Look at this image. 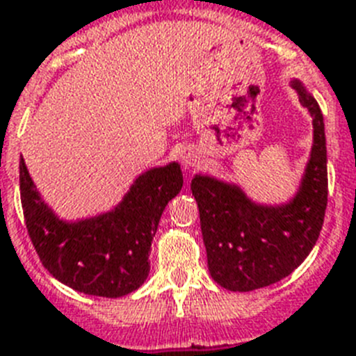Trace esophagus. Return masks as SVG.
I'll return each mask as SVG.
<instances>
[{"label":"esophagus","instance_id":"1","mask_svg":"<svg viewBox=\"0 0 356 356\" xmlns=\"http://www.w3.org/2000/svg\"><path fill=\"white\" fill-rule=\"evenodd\" d=\"M198 163H200V158H198L195 152H184V156H182V165L186 166V168H195V166H198Z\"/></svg>","mask_w":356,"mask_h":356}]
</instances>
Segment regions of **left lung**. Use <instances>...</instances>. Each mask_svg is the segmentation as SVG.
Instances as JSON below:
<instances>
[{"label":"left lung","mask_w":356,"mask_h":356,"mask_svg":"<svg viewBox=\"0 0 356 356\" xmlns=\"http://www.w3.org/2000/svg\"><path fill=\"white\" fill-rule=\"evenodd\" d=\"M293 86L314 122V147L302 188L282 207L255 206L239 188L197 175L198 204L209 273L229 291H254L286 278L305 261L319 238L328 202L325 122L318 101Z\"/></svg>","instance_id":"obj_1"}]
</instances>
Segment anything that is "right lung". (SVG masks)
I'll use <instances>...</instances> for the list:
<instances>
[{
	"instance_id": "add662e5",
	"label": "right lung",
	"mask_w": 356,
	"mask_h": 356,
	"mask_svg": "<svg viewBox=\"0 0 356 356\" xmlns=\"http://www.w3.org/2000/svg\"><path fill=\"white\" fill-rule=\"evenodd\" d=\"M19 186L28 234L44 268L72 289L118 298L145 282L152 238L166 204L181 191L182 172L175 163L147 172L117 209L78 223L62 222L47 209L22 158Z\"/></svg>"
}]
</instances>
